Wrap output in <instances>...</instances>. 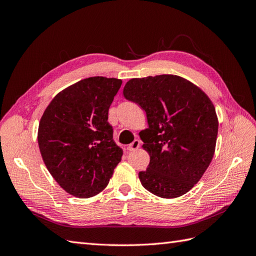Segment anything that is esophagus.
I'll return each mask as SVG.
<instances>
[{"label": "esophagus", "mask_w": 256, "mask_h": 256, "mask_svg": "<svg viewBox=\"0 0 256 256\" xmlns=\"http://www.w3.org/2000/svg\"><path fill=\"white\" fill-rule=\"evenodd\" d=\"M138 147H140V141H138V140H134L132 143L129 144V145L127 146V150L132 152V150H138Z\"/></svg>", "instance_id": "esophagus-1"}]
</instances>
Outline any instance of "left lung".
Returning <instances> with one entry per match:
<instances>
[{"mask_svg":"<svg viewBox=\"0 0 256 256\" xmlns=\"http://www.w3.org/2000/svg\"><path fill=\"white\" fill-rule=\"evenodd\" d=\"M122 94L142 108L148 122L140 132L150 158L148 168L138 173L142 186L164 198L186 194L202 178L214 154L219 122L212 100L196 84L175 74L134 78Z\"/></svg>","mask_w":256,"mask_h":256,"instance_id":"1","label":"left lung"}]
</instances>
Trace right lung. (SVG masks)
<instances>
[{
  "label": "right lung",
  "instance_id": "right-lung-1",
  "mask_svg": "<svg viewBox=\"0 0 256 256\" xmlns=\"http://www.w3.org/2000/svg\"><path fill=\"white\" fill-rule=\"evenodd\" d=\"M122 81L90 76L60 90L42 116L38 146L56 182L88 198L109 184L122 150L113 140L108 112Z\"/></svg>",
  "mask_w": 256,
  "mask_h": 256
}]
</instances>
